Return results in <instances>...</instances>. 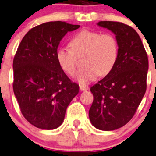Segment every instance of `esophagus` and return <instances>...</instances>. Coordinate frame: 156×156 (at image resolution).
Here are the masks:
<instances>
[{
  "mask_svg": "<svg viewBox=\"0 0 156 156\" xmlns=\"http://www.w3.org/2000/svg\"><path fill=\"white\" fill-rule=\"evenodd\" d=\"M79 87H80V90H81V91H85V90H87L89 89V87H88V86L82 85V84H81V85L79 86Z\"/></svg>",
  "mask_w": 156,
  "mask_h": 156,
  "instance_id": "1",
  "label": "esophagus"
}]
</instances>
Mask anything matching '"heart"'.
Segmentation results:
<instances>
[{"instance_id": "b5f03b06", "label": "heart", "mask_w": 156, "mask_h": 156, "mask_svg": "<svg viewBox=\"0 0 156 156\" xmlns=\"http://www.w3.org/2000/svg\"><path fill=\"white\" fill-rule=\"evenodd\" d=\"M68 49L64 47L56 50V59L61 69L74 75L78 66V58H83V65L77 74L81 84H88L99 75H108L119 58V45L113 34L84 29L75 34L69 41Z\"/></svg>"}]
</instances>
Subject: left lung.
Returning a JSON list of instances; mask_svg holds the SVG:
<instances>
[{"mask_svg": "<svg viewBox=\"0 0 156 156\" xmlns=\"http://www.w3.org/2000/svg\"><path fill=\"white\" fill-rule=\"evenodd\" d=\"M99 26L115 34L119 58L112 70L90 87L94 101L89 110L91 124L102 130H114L133 118L146 90L149 61L139 34L127 25L101 21Z\"/></svg>", "mask_w": 156, "mask_h": 156, "instance_id": "1", "label": "left lung"}]
</instances>
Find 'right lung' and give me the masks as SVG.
<instances>
[{
  "instance_id": "add662e5",
  "label": "right lung",
  "mask_w": 156,
  "mask_h": 156,
  "mask_svg": "<svg viewBox=\"0 0 156 156\" xmlns=\"http://www.w3.org/2000/svg\"><path fill=\"white\" fill-rule=\"evenodd\" d=\"M79 25L48 22L29 30L20 44L12 63L13 92L22 114L37 128L60 126L79 86L59 66L56 50L68 31Z\"/></svg>"
}]
</instances>
